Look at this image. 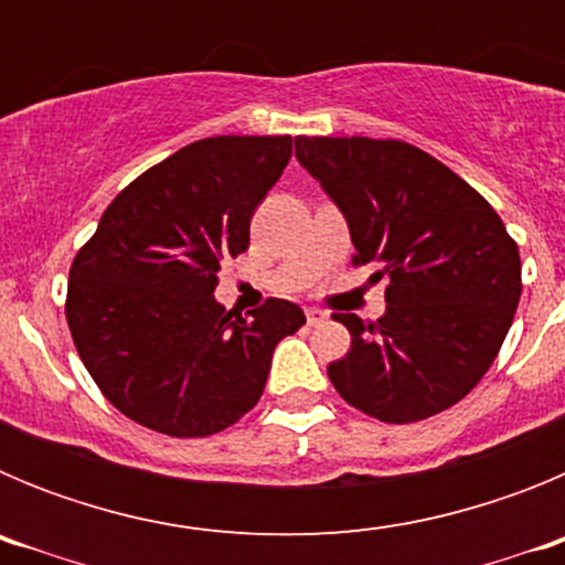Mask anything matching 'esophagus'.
Returning <instances> with one entry per match:
<instances>
[{
	"instance_id": "34e87169",
	"label": "esophagus",
	"mask_w": 565,
	"mask_h": 565,
	"mask_svg": "<svg viewBox=\"0 0 565 565\" xmlns=\"http://www.w3.org/2000/svg\"><path fill=\"white\" fill-rule=\"evenodd\" d=\"M306 317H308V326L317 328V326H322V322H326L328 313H326V311H319V308H308Z\"/></svg>"
}]
</instances>
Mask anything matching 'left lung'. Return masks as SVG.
Masks as SVG:
<instances>
[{
	"mask_svg": "<svg viewBox=\"0 0 565 565\" xmlns=\"http://www.w3.org/2000/svg\"><path fill=\"white\" fill-rule=\"evenodd\" d=\"M297 161L344 214L353 266L387 277L379 322L337 313L351 351L328 364L348 404L413 424L461 402L495 362L521 299V254L498 212L424 149L297 138Z\"/></svg>",
	"mask_w": 565,
	"mask_h": 565,
	"instance_id": "left-lung-1",
	"label": "left lung"
}]
</instances>
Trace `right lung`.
Masks as SVG:
<instances>
[{"label": "right lung", "instance_id": "add662e5", "mask_svg": "<svg viewBox=\"0 0 565 565\" xmlns=\"http://www.w3.org/2000/svg\"><path fill=\"white\" fill-rule=\"evenodd\" d=\"M291 158V135H217L118 192L78 248L67 326L113 407L149 430L203 438L263 396L274 348L306 326L266 299L252 319L214 299L221 263L248 248L254 209Z\"/></svg>", "mask_w": 565, "mask_h": 565}]
</instances>
